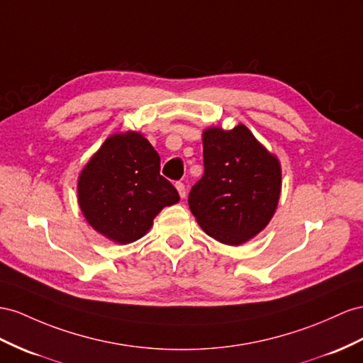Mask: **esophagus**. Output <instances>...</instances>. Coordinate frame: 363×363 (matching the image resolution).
Returning <instances> with one entry per match:
<instances>
[{"label":"esophagus","instance_id":"1","mask_svg":"<svg viewBox=\"0 0 363 363\" xmlns=\"http://www.w3.org/2000/svg\"><path fill=\"white\" fill-rule=\"evenodd\" d=\"M176 190H178L179 196L184 199L185 194H187V191H185V185L182 182H176Z\"/></svg>","mask_w":363,"mask_h":363}]
</instances>
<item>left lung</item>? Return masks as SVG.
Returning a JSON list of instances; mask_svg holds the SVG:
<instances>
[{"label": "left lung", "mask_w": 363, "mask_h": 363, "mask_svg": "<svg viewBox=\"0 0 363 363\" xmlns=\"http://www.w3.org/2000/svg\"><path fill=\"white\" fill-rule=\"evenodd\" d=\"M203 176L193 185L189 206L199 227L225 245H242L274 216L282 189L277 156L244 124L202 132Z\"/></svg>", "instance_id": "obj_1"}]
</instances>
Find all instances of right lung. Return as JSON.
<instances>
[{"label":"right lung","instance_id":"add662e5","mask_svg":"<svg viewBox=\"0 0 363 363\" xmlns=\"http://www.w3.org/2000/svg\"><path fill=\"white\" fill-rule=\"evenodd\" d=\"M160 165L141 132L108 136L78 176V203L89 225L121 245L145 236L160 211L179 202Z\"/></svg>","mask_w":363,"mask_h":363}]
</instances>
